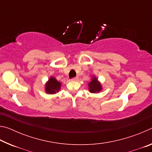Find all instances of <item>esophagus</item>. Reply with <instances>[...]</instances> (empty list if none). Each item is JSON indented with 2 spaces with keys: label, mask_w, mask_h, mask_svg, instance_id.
Segmentation results:
<instances>
[{
  "label": "esophagus",
  "mask_w": 152,
  "mask_h": 152,
  "mask_svg": "<svg viewBox=\"0 0 152 152\" xmlns=\"http://www.w3.org/2000/svg\"><path fill=\"white\" fill-rule=\"evenodd\" d=\"M78 80V77H74V78H72V80L73 81H77Z\"/></svg>",
  "instance_id": "1"
}]
</instances>
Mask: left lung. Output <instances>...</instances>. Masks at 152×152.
I'll list each match as a JSON object with an SVG mask.
<instances>
[{
	"label": "left lung",
	"mask_w": 152,
	"mask_h": 152,
	"mask_svg": "<svg viewBox=\"0 0 152 152\" xmlns=\"http://www.w3.org/2000/svg\"><path fill=\"white\" fill-rule=\"evenodd\" d=\"M89 86V91L92 93H96V92H99L102 90V87L101 83L98 81V80L95 77H93L92 79L91 82L88 84Z\"/></svg>",
	"instance_id": "obj_1"
}]
</instances>
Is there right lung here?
<instances>
[{
    "mask_svg": "<svg viewBox=\"0 0 152 152\" xmlns=\"http://www.w3.org/2000/svg\"><path fill=\"white\" fill-rule=\"evenodd\" d=\"M61 88V83L53 77H51L45 84V92L48 94H56Z\"/></svg>",
    "mask_w": 152,
    "mask_h": 152,
    "instance_id": "obj_1",
    "label": "right lung"
}]
</instances>
